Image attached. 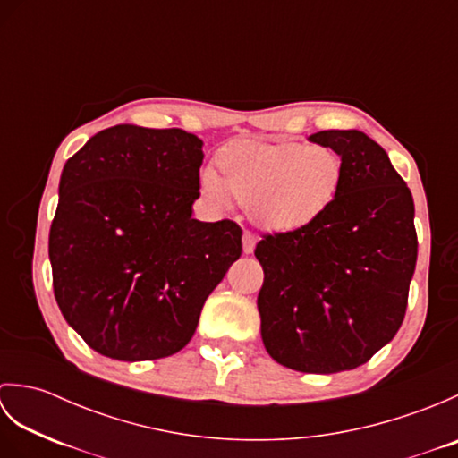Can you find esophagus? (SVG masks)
Here are the masks:
<instances>
[{
    "label": "esophagus",
    "instance_id": "esophagus-1",
    "mask_svg": "<svg viewBox=\"0 0 458 458\" xmlns=\"http://www.w3.org/2000/svg\"><path fill=\"white\" fill-rule=\"evenodd\" d=\"M256 242H258V238L251 234V232H244V236H242V244H244V254H251V251H254Z\"/></svg>",
    "mask_w": 458,
    "mask_h": 458
}]
</instances>
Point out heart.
I'll use <instances>...</instances> for the list:
<instances>
[{"instance_id":"b5f03b06","label":"heart","mask_w":458,"mask_h":458,"mask_svg":"<svg viewBox=\"0 0 458 458\" xmlns=\"http://www.w3.org/2000/svg\"><path fill=\"white\" fill-rule=\"evenodd\" d=\"M216 167L200 174L204 197L224 210L236 199L261 228L274 232L317 222L344 181V163L335 149L299 141L232 143L218 153Z\"/></svg>"}]
</instances>
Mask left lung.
<instances>
[{"label": "left lung", "mask_w": 458, "mask_h": 458, "mask_svg": "<svg viewBox=\"0 0 458 458\" xmlns=\"http://www.w3.org/2000/svg\"><path fill=\"white\" fill-rule=\"evenodd\" d=\"M344 163L336 200L310 226L264 234L258 295L269 356L305 374L366 364L400 330L417 261L411 191L358 130L309 138Z\"/></svg>", "instance_id": "left-lung-1"}]
</instances>
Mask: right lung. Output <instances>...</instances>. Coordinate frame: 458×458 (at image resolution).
Masks as SVG:
<instances>
[{
    "instance_id": "add662e5",
    "label": "right lung",
    "mask_w": 458,
    "mask_h": 458,
    "mask_svg": "<svg viewBox=\"0 0 458 458\" xmlns=\"http://www.w3.org/2000/svg\"><path fill=\"white\" fill-rule=\"evenodd\" d=\"M202 159L197 135L122 123L66 161L48 234L55 299L102 356L179 352L240 258L236 222L192 218Z\"/></svg>"
}]
</instances>
